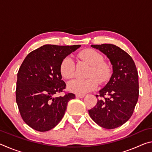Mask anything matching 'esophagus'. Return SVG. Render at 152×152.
Listing matches in <instances>:
<instances>
[{"instance_id":"obj_1","label":"esophagus","mask_w":152,"mask_h":152,"mask_svg":"<svg viewBox=\"0 0 152 152\" xmlns=\"http://www.w3.org/2000/svg\"><path fill=\"white\" fill-rule=\"evenodd\" d=\"M85 95L84 94H76V98H80V99H82L84 98Z\"/></svg>"}]
</instances>
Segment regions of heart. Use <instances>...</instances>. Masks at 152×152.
<instances>
[{"label": "heart", "mask_w": 152, "mask_h": 152, "mask_svg": "<svg viewBox=\"0 0 152 152\" xmlns=\"http://www.w3.org/2000/svg\"><path fill=\"white\" fill-rule=\"evenodd\" d=\"M81 60L91 66L87 74L88 78L85 80L75 79L67 84L68 91L77 94H84L94 90L100 84L109 80L112 74V68L109 64L104 61L101 53L92 49L82 51L78 55ZM76 65L74 61L69 56L64 58L60 64V71L61 76L65 79H70L75 75Z\"/></svg>", "instance_id": "1"}]
</instances>
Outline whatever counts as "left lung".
Masks as SVG:
<instances>
[{
    "label": "left lung",
    "mask_w": 152,
    "mask_h": 152,
    "mask_svg": "<svg viewBox=\"0 0 152 152\" xmlns=\"http://www.w3.org/2000/svg\"><path fill=\"white\" fill-rule=\"evenodd\" d=\"M109 59L111 77L99 91L96 104L88 110L90 117L101 127L115 129L130 119L138 101V73L132 58L113 44L92 45Z\"/></svg>",
    "instance_id": "left-lung-1"
}]
</instances>
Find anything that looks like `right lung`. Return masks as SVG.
Returning a JSON list of instances; mask_svg holds the SVG:
<instances>
[{
  "label": "right lung",
  "mask_w": 152,
  "mask_h": 152,
  "mask_svg": "<svg viewBox=\"0 0 152 152\" xmlns=\"http://www.w3.org/2000/svg\"><path fill=\"white\" fill-rule=\"evenodd\" d=\"M80 45H44L27 56L17 74L16 102L23 120L33 129L44 132L62 119L72 93L55 97L63 91L60 64Z\"/></svg>",
  "instance_id": "1"
}]
</instances>
